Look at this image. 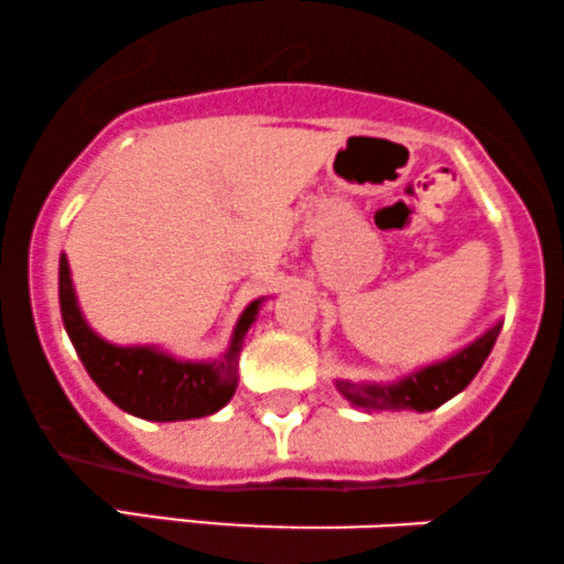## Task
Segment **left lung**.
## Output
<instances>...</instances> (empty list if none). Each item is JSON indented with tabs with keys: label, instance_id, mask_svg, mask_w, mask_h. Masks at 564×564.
I'll return each instance as SVG.
<instances>
[{
	"label": "left lung",
	"instance_id": "obj_1",
	"mask_svg": "<svg viewBox=\"0 0 564 564\" xmlns=\"http://www.w3.org/2000/svg\"><path fill=\"white\" fill-rule=\"evenodd\" d=\"M501 323H496L490 332H485L480 339L471 341L462 352L440 360V364L424 366L422 371L408 373L405 379L394 384H360V381L336 379L339 390L352 405L366 408V411H400V408H413V411H435L451 400L453 394L467 390V384L477 377L490 349H494Z\"/></svg>",
	"mask_w": 564,
	"mask_h": 564
}]
</instances>
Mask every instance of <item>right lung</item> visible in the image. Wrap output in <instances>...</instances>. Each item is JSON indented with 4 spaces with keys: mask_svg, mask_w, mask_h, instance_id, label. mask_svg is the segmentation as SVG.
Here are the masks:
<instances>
[{
    "mask_svg": "<svg viewBox=\"0 0 564 564\" xmlns=\"http://www.w3.org/2000/svg\"><path fill=\"white\" fill-rule=\"evenodd\" d=\"M61 315L74 341L76 355L93 381L121 411L148 422H183L209 416L230 403L238 384V355L243 336L260 313L262 300H254L236 323L228 352L212 364L174 360L156 347H116L100 339L84 321L76 304L66 254L61 257Z\"/></svg>",
    "mask_w": 564,
    "mask_h": 564,
    "instance_id": "1",
    "label": "right lung"
}]
</instances>
